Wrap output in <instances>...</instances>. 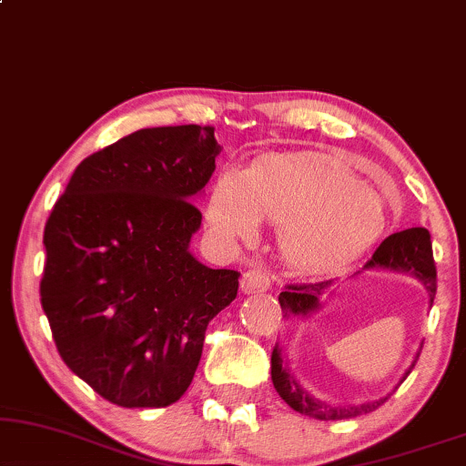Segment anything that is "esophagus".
<instances>
[{
  "label": "esophagus",
  "mask_w": 466,
  "mask_h": 466,
  "mask_svg": "<svg viewBox=\"0 0 466 466\" xmlns=\"http://www.w3.org/2000/svg\"><path fill=\"white\" fill-rule=\"evenodd\" d=\"M240 289L245 294H262V291L270 289V277L259 268L247 270L243 279H240Z\"/></svg>",
  "instance_id": "esophagus-1"
}]
</instances>
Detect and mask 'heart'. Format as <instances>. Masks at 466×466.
I'll use <instances>...</instances> for the list:
<instances>
[{"label": "heart", "instance_id": "1", "mask_svg": "<svg viewBox=\"0 0 466 466\" xmlns=\"http://www.w3.org/2000/svg\"><path fill=\"white\" fill-rule=\"evenodd\" d=\"M207 219L229 240L253 238L262 219L277 223L283 258L296 268L319 270L367 249L386 226V207L330 161L272 155L249 172L223 168L208 196Z\"/></svg>", "mask_w": 466, "mask_h": 466}]
</instances>
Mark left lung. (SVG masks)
I'll return each mask as SVG.
<instances>
[{"mask_svg": "<svg viewBox=\"0 0 466 466\" xmlns=\"http://www.w3.org/2000/svg\"><path fill=\"white\" fill-rule=\"evenodd\" d=\"M369 268H390V270H402L411 272L424 283V288L431 296V305L435 300L437 294V266L435 258H432V243L431 234L426 228H411L396 232L392 237H388L383 243L377 247L373 258L364 264L362 270ZM332 281H321V283H300V285H288L285 291L279 294V302H281L283 315H296V318H309V315L319 311L321 302L319 298L326 294V289H330ZM421 351V350H420ZM420 353L415 356L411 367L405 373V377L411 373V369L418 362ZM270 375L272 383L279 396L288 402V405L298 413H305L309 418L315 420H350L358 418V415L375 411L377 407L383 405L386 399L373 400V402H362V405H328V402L315 399L300 386V381L296 380L294 373L289 370V364L285 362L281 356V350L275 345L270 358ZM402 377V380H405ZM400 380V381H402Z\"/></svg>", "mask_w": 466, "mask_h": 466, "instance_id": "1", "label": "left lung"}]
</instances>
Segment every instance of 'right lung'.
<instances>
[{
	"label": "right lung",
	"mask_w": 466,
	"mask_h": 466,
	"mask_svg": "<svg viewBox=\"0 0 466 466\" xmlns=\"http://www.w3.org/2000/svg\"><path fill=\"white\" fill-rule=\"evenodd\" d=\"M217 155L210 126L138 129L80 161L48 217L42 309L67 369L113 405L181 399L237 298V270L189 251Z\"/></svg>",
	"instance_id": "right-lung-1"
}]
</instances>
